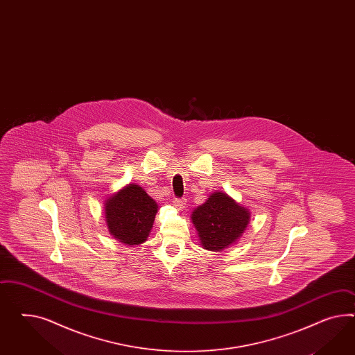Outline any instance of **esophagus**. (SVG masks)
<instances>
[{
  "label": "esophagus",
  "mask_w": 355,
  "mask_h": 355,
  "mask_svg": "<svg viewBox=\"0 0 355 355\" xmlns=\"http://www.w3.org/2000/svg\"><path fill=\"white\" fill-rule=\"evenodd\" d=\"M173 205L177 211H182L186 207V199H175V200H173Z\"/></svg>",
  "instance_id": "obj_1"
}]
</instances>
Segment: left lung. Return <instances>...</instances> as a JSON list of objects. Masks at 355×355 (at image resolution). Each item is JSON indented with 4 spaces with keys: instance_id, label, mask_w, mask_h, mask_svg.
Listing matches in <instances>:
<instances>
[{
    "instance_id": "1",
    "label": "left lung",
    "mask_w": 355,
    "mask_h": 355,
    "mask_svg": "<svg viewBox=\"0 0 355 355\" xmlns=\"http://www.w3.org/2000/svg\"><path fill=\"white\" fill-rule=\"evenodd\" d=\"M204 250L220 252L236 244L247 230L250 211L226 192L216 191L191 213Z\"/></svg>"
}]
</instances>
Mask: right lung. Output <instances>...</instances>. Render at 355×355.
<instances>
[{"mask_svg": "<svg viewBox=\"0 0 355 355\" xmlns=\"http://www.w3.org/2000/svg\"><path fill=\"white\" fill-rule=\"evenodd\" d=\"M103 204L105 225L112 238L129 247L147 240L159 205L139 184H126Z\"/></svg>", "mask_w": 355, "mask_h": 355, "instance_id": "obj_1", "label": "right lung"}]
</instances>
